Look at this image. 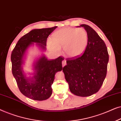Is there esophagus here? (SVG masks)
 I'll return each mask as SVG.
<instances>
[{
	"mask_svg": "<svg viewBox=\"0 0 121 121\" xmlns=\"http://www.w3.org/2000/svg\"><path fill=\"white\" fill-rule=\"evenodd\" d=\"M66 63H66V60L65 59H64V60H63L62 61V65H63V67H64V65H66Z\"/></svg>",
	"mask_w": 121,
	"mask_h": 121,
	"instance_id": "esophagus-1",
	"label": "esophagus"
}]
</instances>
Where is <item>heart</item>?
Instances as JSON below:
<instances>
[{
    "label": "heart",
    "instance_id": "b5f03b06",
    "mask_svg": "<svg viewBox=\"0 0 121 121\" xmlns=\"http://www.w3.org/2000/svg\"><path fill=\"white\" fill-rule=\"evenodd\" d=\"M49 48L59 53L63 47L64 53L69 58H76L82 55L88 44V35L85 30L78 28H64L56 31L52 40L47 42Z\"/></svg>",
    "mask_w": 121,
    "mask_h": 121
}]
</instances>
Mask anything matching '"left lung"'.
<instances>
[{"instance_id":"1","label":"left lung","mask_w":121,"mask_h":121,"mask_svg":"<svg viewBox=\"0 0 121 121\" xmlns=\"http://www.w3.org/2000/svg\"><path fill=\"white\" fill-rule=\"evenodd\" d=\"M88 35V44L80 57L67 59L63 68L70 91L82 97L96 93L107 73L109 56L106 46L97 32L85 24L80 25Z\"/></svg>"}]
</instances>
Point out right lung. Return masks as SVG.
Here are the masks:
<instances>
[{
	"label": "right lung",
	"instance_id": "1",
	"mask_svg": "<svg viewBox=\"0 0 121 121\" xmlns=\"http://www.w3.org/2000/svg\"><path fill=\"white\" fill-rule=\"evenodd\" d=\"M57 27L32 30L18 41L11 53L12 73L18 87L23 95L32 100L43 101L51 96L54 75L62 70V62L64 58L59 57L49 60L42 54L33 63L34 73L28 74L32 76L27 77L22 68L26 52L34 43L41 50L46 51L47 38Z\"/></svg>",
	"mask_w": 121,
	"mask_h": 121
}]
</instances>
